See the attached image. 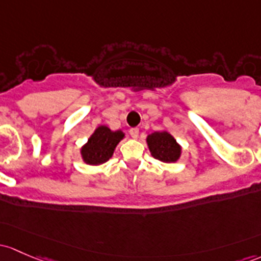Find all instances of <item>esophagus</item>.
<instances>
[{
  "label": "esophagus",
  "mask_w": 261,
  "mask_h": 261,
  "mask_svg": "<svg viewBox=\"0 0 261 261\" xmlns=\"http://www.w3.org/2000/svg\"><path fill=\"white\" fill-rule=\"evenodd\" d=\"M128 133H130L131 138H133V139H138V136H139V128L138 127L130 128V131H128Z\"/></svg>",
  "instance_id": "34e87169"
}]
</instances>
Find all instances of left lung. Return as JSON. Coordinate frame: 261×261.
I'll use <instances>...</instances> for the list:
<instances>
[{
  "mask_svg": "<svg viewBox=\"0 0 261 261\" xmlns=\"http://www.w3.org/2000/svg\"><path fill=\"white\" fill-rule=\"evenodd\" d=\"M147 145L153 158L164 163H175L181 152L177 142L166 131H156L147 136Z\"/></svg>",
  "mask_w": 261,
  "mask_h": 261,
  "instance_id": "left-lung-1",
  "label": "left lung"
}]
</instances>
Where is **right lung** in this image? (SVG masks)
<instances>
[{"label": "right lung", "instance_id": "add662e5", "mask_svg": "<svg viewBox=\"0 0 261 261\" xmlns=\"http://www.w3.org/2000/svg\"><path fill=\"white\" fill-rule=\"evenodd\" d=\"M122 138V131L114 133L106 126L97 127L87 144L82 147L81 153L84 161L89 165H100L106 163L112 156L115 147Z\"/></svg>", "mask_w": 261, "mask_h": 261}]
</instances>
